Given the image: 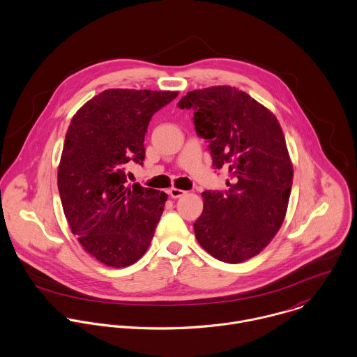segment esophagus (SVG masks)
Here are the masks:
<instances>
[{
  "mask_svg": "<svg viewBox=\"0 0 357 357\" xmlns=\"http://www.w3.org/2000/svg\"><path fill=\"white\" fill-rule=\"evenodd\" d=\"M187 192L185 191H183V190H178V188H170L169 190V195L172 197V198H180V197H183V195H185Z\"/></svg>",
  "mask_w": 357,
  "mask_h": 357,
  "instance_id": "obj_1",
  "label": "esophagus"
}]
</instances>
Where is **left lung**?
Listing matches in <instances>:
<instances>
[{
	"label": "left lung",
	"instance_id": "obj_1",
	"mask_svg": "<svg viewBox=\"0 0 357 357\" xmlns=\"http://www.w3.org/2000/svg\"><path fill=\"white\" fill-rule=\"evenodd\" d=\"M197 133L208 142L213 166L225 167L227 191H204L194 222L198 243L214 258L238 264L262 252L280 229L293 185V163L275 114L236 88L188 92Z\"/></svg>",
	"mask_w": 357,
	"mask_h": 357
}]
</instances>
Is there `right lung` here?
<instances>
[{
  "mask_svg": "<svg viewBox=\"0 0 357 357\" xmlns=\"http://www.w3.org/2000/svg\"><path fill=\"white\" fill-rule=\"evenodd\" d=\"M177 95L107 89L70 122L57 169L63 211L84 250L107 266L135 264L153 241L167 195L129 184L126 169L143 165L150 119Z\"/></svg>",
  "mask_w": 357,
  "mask_h": 357,
  "instance_id": "right-lung-1",
  "label": "right lung"
}]
</instances>
